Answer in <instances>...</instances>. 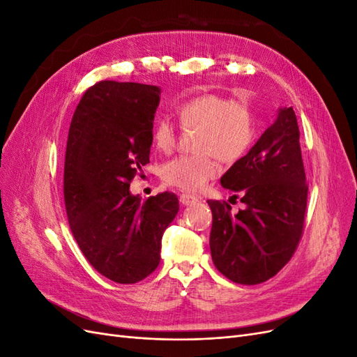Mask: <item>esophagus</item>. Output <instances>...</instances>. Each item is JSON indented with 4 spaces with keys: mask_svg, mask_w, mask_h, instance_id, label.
<instances>
[{
    "mask_svg": "<svg viewBox=\"0 0 357 357\" xmlns=\"http://www.w3.org/2000/svg\"><path fill=\"white\" fill-rule=\"evenodd\" d=\"M197 201H198V198L190 195V193H181V195H180V204L181 205H192V204H195Z\"/></svg>",
    "mask_w": 357,
    "mask_h": 357,
    "instance_id": "esophagus-1",
    "label": "esophagus"
}]
</instances>
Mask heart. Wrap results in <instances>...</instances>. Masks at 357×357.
Returning a JSON list of instances; mask_svg holds the SVG:
<instances>
[{
    "label": "heart",
    "instance_id": "b5f03b06",
    "mask_svg": "<svg viewBox=\"0 0 357 357\" xmlns=\"http://www.w3.org/2000/svg\"><path fill=\"white\" fill-rule=\"evenodd\" d=\"M181 128L197 129L195 156H178L162 167V178L171 186L199 192L218 174L215 158L225 164L240 160L257 137V119L247 101H232L218 93H204L177 109ZM153 146L169 152L176 143L174 128L159 121L152 131Z\"/></svg>",
    "mask_w": 357,
    "mask_h": 357
}]
</instances>
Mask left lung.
<instances>
[{"instance_id":"1","label":"left lung","mask_w":357,"mask_h":357,"mask_svg":"<svg viewBox=\"0 0 357 357\" xmlns=\"http://www.w3.org/2000/svg\"><path fill=\"white\" fill-rule=\"evenodd\" d=\"M220 185L240 193L245 208L231 214L228 204L207 201L213 262L234 283H264L290 261L304 228L308 186L291 107H280L274 123Z\"/></svg>"}]
</instances>
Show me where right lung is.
Returning a JSON list of instances; mask_svg holds the SVG:
<instances>
[{"mask_svg": "<svg viewBox=\"0 0 357 357\" xmlns=\"http://www.w3.org/2000/svg\"><path fill=\"white\" fill-rule=\"evenodd\" d=\"M159 86L104 80L74 112L63 197L70 229L89 264L112 282L132 284L160 261L162 235L178 213L164 192L146 201L129 183L149 162Z\"/></svg>", "mask_w": 357, "mask_h": 357, "instance_id": "right-lung-1", "label": "right lung"}]
</instances>
